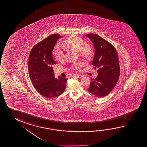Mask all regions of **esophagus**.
Returning <instances> with one entry per match:
<instances>
[{
    "label": "esophagus",
    "mask_w": 147,
    "mask_h": 147,
    "mask_svg": "<svg viewBox=\"0 0 147 147\" xmlns=\"http://www.w3.org/2000/svg\"><path fill=\"white\" fill-rule=\"evenodd\" d=\"M76 76L78 78H82V77H84V75L82 74H77L76 75Z\"/></svg>",
    "instance_id": "esophagus-1"
}]
</instances>
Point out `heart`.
<instances>
[{"label":"heart","instance_id":"heart-1","mask_svg":"<svg viewBox=\"0 0 147 147\" xmlns=\"http://www.w3.org/2000/svg\"><path fill=\"white\" fill-rule=\"evenodd\" d=\"M63 46L67 49H70L75 51H79L80 54L85 58H89L92 54L91 47L86 44L83 39L77 35H71L66 39L63 43ZM54 55L58 61H61L64 58V53L59 46H57L54 51ZM84 65V63L82 62L76 63L74 67L76 69H80Z\"/></svg>","mask_w":147,"mask_h":147}]
</instances>
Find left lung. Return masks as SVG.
Masks as SVG:
<instances>
[{
    "label": "left lung",
    "instance_id": "obj_1",
    "mask_svg": "<svg viewBox=\"0 0 147 147\" xmlns=\"http://www.w3.org/2000/svg\"><path fill=\"white\" fill-rule=\"evenodd\" d=\"M86 36L94 46L95 54L92 65L98 67V75L91 79L88 91L97 97H103L109 94L118 82L120 74L118 55L111 43L97 34Z\"/></svg>",
    "mask_w": 147,
    "mask_h": 147
}]
</instances>
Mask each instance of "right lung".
<instances>
[{
    "label": "right lung",
    "mask_w": 147,
    "mask_h": 147,
    "mask_svg": "<svg viewBox=\"0 0 147 147\" xmlns=\"http://www.w3.org/2000/svg\"><path fill=\"white\" fill-rule=\"evenodd\" d=\"M62 36L53 34L37 43L32 49L29 58V77L39 93L53 98L65 91L67 78L55 77L52 66L55 64L52 51L58 39Z\"/></svg>",
    "instance_id": "obj_1"
}]
</instances>
